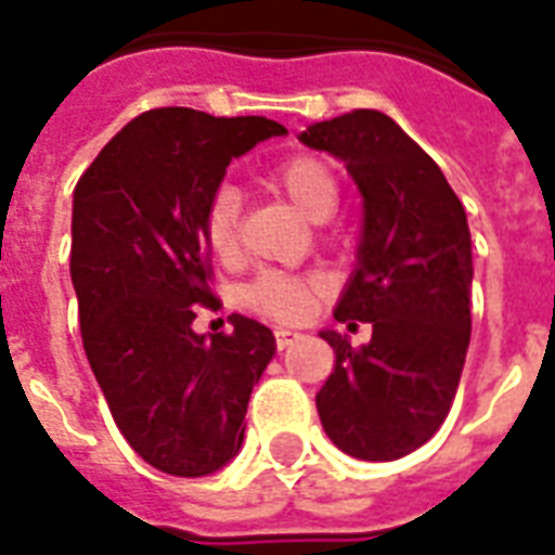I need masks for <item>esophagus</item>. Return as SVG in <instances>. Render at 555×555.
Listing matches in <instances>:
<instances>
[{"label": "esophagus", "instance_id": "1", "mask_svg": "<svg viewBox=\"0 0 555 555\" xmlns=\"http://www.w3.org/2000/svg\"><path fill=\"white\" fill-rule=\"evenodd\" d=\"M294 340H299V334L287 332V328H276V346H279V349H285V346H291Z\"/></svg>", "mask_w": 555, "mask_h": 555}]
</instances>
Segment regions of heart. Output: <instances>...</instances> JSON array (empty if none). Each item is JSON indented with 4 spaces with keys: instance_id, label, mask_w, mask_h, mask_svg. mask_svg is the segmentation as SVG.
I'll list each match as a JSON object with an SVG mask.
<instances>
[{
    "instance_id": "1",
    "label": "heart",
    "mask_w": 555,
    "mask_h": 555,
    "mask_svg": "<svg viewBox=\"0 0 555 555\" xmlns=\"http://www.w3.org/2000/svg\"><path fill=\"white\" fill-rule=\"evenodd\" d=\"M268 185L285 194L311 221H325L340 203V183L332 165L314 154H294L273 165ZM203 244L218 264H232L241 253V194L218 185L201 218ZM317 299L314 282L291 273H261L241 291V302L279 323H299L311 314Z\"/></svg>"
}]
</instances>
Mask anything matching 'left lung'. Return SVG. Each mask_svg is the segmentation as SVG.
I'll return each instance as SVG.
<instances>
[{
    "instance_id": "1",
    "label": "left lung",
    "mask_w": 555,
    "mask_h": 555,
    "mask_svg": "<svg viewBox=\"0 0 555 555\" xmlns=\"http://www.w3.org/2000/svg\"><path fill=\"white\" fill-rule=\"evenodd\" d=\"M299 142L340 156L361 189L358 268L334 320L372 323L358 349L320 334L334 370L317 413L349 456L399 460L437 434L463 375L475 276L465 209L439 165L378 109L317 121Z\"/></svg>"
}]
</instances>
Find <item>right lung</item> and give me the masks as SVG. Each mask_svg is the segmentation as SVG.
Returning a JSON list of instances; mask_svg holds the SVG:
<instances>
[{"instance_id":"1","label":"right lung","mask_w":555,"mask_h":555,"mask_svg":"<svg viewBox=\"0 0 555 555\" xmlns=\"http://www.w3.org/2000/svg\"><path fill=\"white\" fill-rule=\"evenodd\" d=\"M285 127L261 116L147 109L80 175L72 203V285L80 337L121 437L145 463L203 477L238 454L253 387L276 352L268 325L194 334L211 294L201 218L227 165Z\"/></svg>"}]
</instances>
